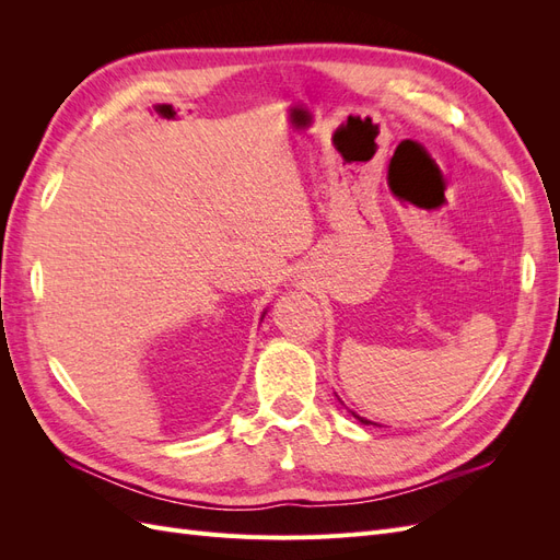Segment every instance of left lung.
I'll return each instance as SVG.
<instances>
[{
	"mask_svg": "<svg viewBox=\"0 0 560 560\" xmlns=\"http://www.w3.org/2000/svg\"><path fill=\"white\" fill-rule=\"evenodd\" d=\"M354 418H358L360 422H362V425H374V422H371V420H366V418H362V416H358V413H352Z\"/></svg>",
	"mask_w": 560,
	"mask_h": 560,
	"instance_id": "obj_1",
	"label": "left lung"
}]
</instances>
